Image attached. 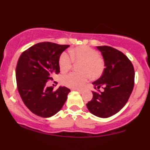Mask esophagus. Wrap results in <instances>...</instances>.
<instances>
[{
    "label": "esophagus",
    "instance_id": "1",
    "mask_svg": "<svg viewBox=\"0 0 150 150\" xmlns=\"http://www.w3.org/2000/svg\"><path fill=\"white\" fill-rule=\"evenodd\" d=\"M74 91H77L78 92H79V93H82L83 92V90L82 89H77V88H76V89H74Z\"/></svg>",
    "mask_w": 150,
    "mask_h": 150
}]
</instances>
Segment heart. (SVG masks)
I'll return each instance as SVG.
<instances>
[{
    "mask_svg": "<svg viewBox=\"0 0 150 150\" xmlns=\"http://www.w3.org/2000/svg\"><path fill=\"white\" fill-rule=\"evenodd\" d=\"M71 56L63 52L59 59L61 71L65 72L72 66L73 61L76 63L81 62L79 65V71L81 72H71L63 75L61 81L65 86L71 88H82L88 81V78L100 77L104 71V62L100 58L96 50L88 46H79L70 50Z\"/></svg>",
    "mask_w": 150,
    "mask_h": 150,
    "instance_id": "b5f03b06",
    "label": "heart"
}]
</instances>
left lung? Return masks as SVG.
Wrapping results in <instances>:
<instances>
[{"mask_svg": "<svg viewBox=\"0 0 150 150\" xmlns=\"http://www.w3.org/2000/svg\"><path fill=\"white\" fill-rule=\"evenodd\" d=\"M97 49L101 52L105 68L101 76L92 83L99 92L92 91L93 98L86 107L95 116L108 118L117 113L128 101L134 85V70L122 52L107 46Z\"/></svg>", "mask_w": 150, "mask_h": 150, "instance_id": "1", "label": "left lung"}]
</instances>
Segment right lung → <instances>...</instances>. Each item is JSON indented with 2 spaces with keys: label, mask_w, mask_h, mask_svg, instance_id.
<instances>
[{
  "label": "right lung",
  "mask_w": 150,
  "mask_h": 150,
  "mask_svg": "<svg viewBox=\"0 0 150 150\" xmlns=\"http://www.w3.org/2000/svg\"><path fill=\"white\" fill-rule=\"evenodd\" d=\"M68 45L43 42L23 52L16 69L17 88L21 98L33 113L43 118L54 116L63 107L71 90L47 87L49 79L60 72L59 59Z\"/></svg>",
  "instance_id": "1"
}]
</instances>
